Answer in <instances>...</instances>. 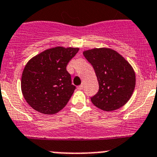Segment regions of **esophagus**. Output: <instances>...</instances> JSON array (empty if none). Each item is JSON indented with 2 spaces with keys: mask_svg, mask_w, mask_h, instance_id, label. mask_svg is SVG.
<instances>
[{
  "mask_svg": "<svg viewBox=\"0 0 157 157\" xmlns=\"http://www.w3.org/2000/svg\"><path fill=\"white\" fill-rule=\"evenodd\" d=\"M83 89V85H80L78 86V90H82Z\"/></svg>",
  "mask_w": 157,
  "mask_h": 157,
  "instance_id": "34e87169",
  "label": "esophagus"
}]
</instances>
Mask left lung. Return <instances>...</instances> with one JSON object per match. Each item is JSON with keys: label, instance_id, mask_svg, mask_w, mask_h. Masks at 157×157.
<instances>
[{"label": "left lung", "instance_id": "1", "mask_svg": "<svg viewBox=\"0 0 157 157\" xmlns=\"http://www.w3.org/2000/svg\"><path fill=\"white\" fill-rule=\"evenodd\" d=\"M92 64L99 90L91 98L98 109L111 112L126 105L132 96L136 83L132 66L119 52L109 48H95L83 52Z\"/></svg>", "mask_w": 157, "mask_h": 157}]
</instances>
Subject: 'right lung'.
Returning a JSON list of instances; mask_svg holds the SVG:
<instances>
[{"label":"right lung","mask_w":157,"mask_h":157,"mask_svg":"<svg viewBox=\"0 0 157 157\" xmlns=\"http://www.w3.org/2000/svg\"><path fill=\"white\" fill-rule=\"evenodd\" d=\"M78 48L56 46L37 54L27 62L21 78L23 98L32 109L53 115L66 106L75 86L66 67Z\"/></svg>","instance_id":"right-lung-1"}]
</instances>
